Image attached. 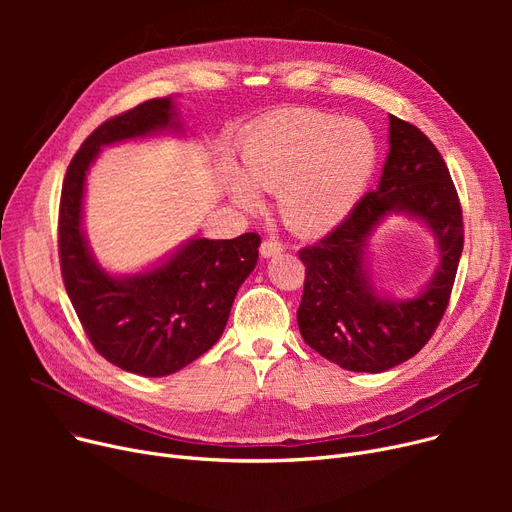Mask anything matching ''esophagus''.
<instances>
[{"instance_id": "obj_1", "label": "esophagus", "mask_w": 512, "mask_h": 512, "mask_svg": "<svg viewBox=\"0 0 512 512\" xmlns=\"http://www.w3.org/2000/svg\"><path fill=\"white\" fill-rule=\"evenodd\" d=\"M282 251H284L282 242H278L276 238H267V240H263V242H261V247H259L261 257H274V255L282 253Z\"/></svg>"}]
</instances>
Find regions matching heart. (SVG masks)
Returning <instances> with one entry per match:
<instances>
[{"instance_id":"obj_1","label":"heart","mask_w":512,"mask_h":512,"mask_svg":"<svg viewBox=\"0 0 512 512\" xmlns=\"http://www.w3.org/2000/svg\"><path fill=\"white\" fill-rule=\"evenodd\" d=\"M378 166V141L361 120L319 110H284L251 126L242 141V168L228 166V191L247 211L278 193L286 228L317 236L336 228Z\"/></svg>"}]
</instances>
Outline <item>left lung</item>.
I'll return each instance as SVG.
<instances>
[{
    "mask_svg": "<svg viewBox=\"0 0 512 512\" xmlns=\"http://www.w3.org/2000/svg\"><path fill=\"white\" fill-rule=\"evenodd\" d=\"M380 184L313 247L301 249L305 290L297 311L303 340L348 371L380 373L415 357L446 311L463 253L459 195L440 151L425 134L390 116ZM390 214H407L435 234V276L409 300H392L370 284L368 240Z\"/></svg>",
    "mask_w": 512,
    "mask_h": 512,
    "instance_id": "left-lung-1",
    "label": "left lung"
}]
</instances>
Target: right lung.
<instances>
[{
  "instance_id": "obj_1",
  "label": "right lung",
  "mask_w": 512,
  "mask_h": 512,
  "mask_svg": "<svg viewBox=\"0 0 512 512\" xmlns=\"http://www.w3.org/2000/svg\"><path fill=\"white\" fill-rule=\"evenodd\" d=\"M184 134L174 97L151 99L103 122L72 157L60 201V263L72 307L95 351L116 367L164 378L220 340L240 284L255 270L261 238H191L137 274H110L83 226L89 168L101 153L153 134Z\"/></svg>"
}]
</instances>
